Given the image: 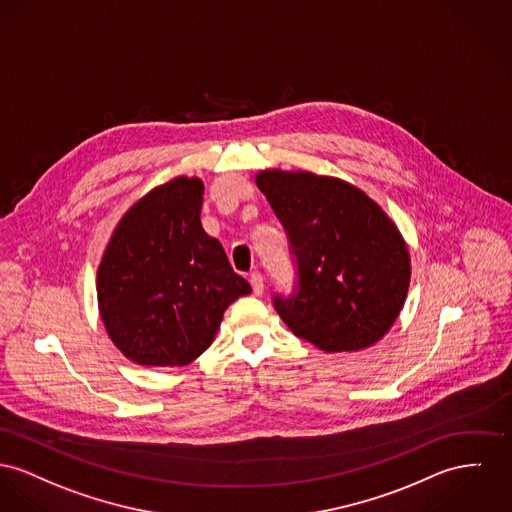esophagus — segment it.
<instances>
[{
  "mask_svg": "<svg viewBox=\"0 0 512 512\" xmlns=\"http://www.w3.org/2000/svg\"><path fill=\"white\" fill-rule=\"evenodd\" d=\"M249 282H251V288H253V294H257V296H261L263 294V290H265V280H263V276L261 273H251L249 275Z\"/></svg>",
  "mask_w": 512,
  "mask_h": 512,
  "instance_id": "1",
  "label": "esophagus"
}]
</instances>
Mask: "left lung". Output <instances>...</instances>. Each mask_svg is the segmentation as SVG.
<instances>
[{
	"mask_svg": "<svg viewBox=\"0 0 512 512\" xmlns=\"http://www.w3.org/2000/svg\"><path fill=\"white\" fill-rule=\"evenodd\" d=\"M257 187L296 263L292 294L273 298L296 337L325 353L362 351L394 325L409 288V251L390 216L351 183L267 169Z\"/></svg>",
	"mask_w": 512,
	"mask_h": 512,
	"instance_id": "obj_1",
	"label": "left lung"
}]
</instances>
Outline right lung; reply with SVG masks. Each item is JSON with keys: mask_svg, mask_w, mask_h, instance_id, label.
<instances>
[{"mask_svg": "<svg viewBox=\"0 0 512 512\" xmlns=\"http://www.w3.org/2000/svg\"><path fill=\"white\" fill-rule=\"evenodd\" d=\"M204 185L177 177L118 222L97 269V300L118 351L142 366H185L204 353L226 308L251 292L200 224Z\"/></svg>", "mask_w": 512, "mask_h": 512, "instance_id": "1", "label": "right lung"}]
</instances>
